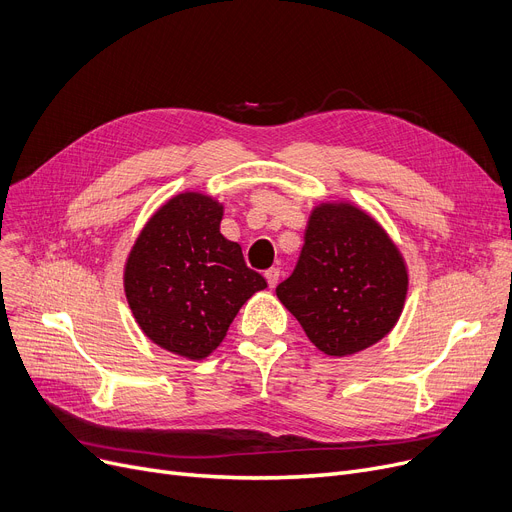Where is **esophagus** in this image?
Wrapping results in <instances>:
<instances>
[{
	"label": "esophagus",
	"instance_id": "esophagus-1",
	"mask_svg": "<svg viewBox=\"0 0 512 512\" xmlns=\"http://www.w3.org/2000/svg\"><path fill=\"white\" fill-rule=\"evenodd\" d=\"M279 269H269V271H264V279H266V283H269V287H275L277 285V281H279Z\"/></svg>",
	"mask_w": 512,
	"mask_h": 512
}]
</instances>
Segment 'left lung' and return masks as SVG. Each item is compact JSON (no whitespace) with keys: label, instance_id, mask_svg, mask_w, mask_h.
Instances as JSON below:
<instances>
[{"label":"left lung","instance_id":"8db88e82","mask_svg":"<svg viewBox=\"0 0 512 512\" xmlns=\"http://www.w3.org/2000/svg\"><path fill=\"white\" fill-rule=\"evenodd\" d=\"M406 289V264L373 218L350 204H321L310 214L298 264L277 285V298L316 348L348 356L392 331Z\"/></svg>","mask_w":512,"mask_h":512}]
</instances>
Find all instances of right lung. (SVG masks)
I'll list each match as a JSON object with an SVG mask.
<instances>
[{
  "instance_id": "add662e5",
  "label": "right lung",
  "mask_w": 512,
  "mask_h": 512,
  "mask_svg": "<svg viewBox=\"0 0 512 512\" xmlns=\"http://www.w3.org/2000/svg\"><path fill=\"white\" fill-rule=\"evenodd\" d=\"M223 206L179 193L143 227L125 266L135 321L160 348L202 360L223 342L239 308L266 287L239 243L221 235Z\"/></svg>"
}]
</instances>
